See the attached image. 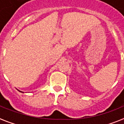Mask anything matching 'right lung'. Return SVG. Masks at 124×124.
<instances>
[{
	"mask_svg": "<svg viewBox=\"0 0 124 124\" xmlns=\"http://www.w3.org/2000/svg\"><path fill=\"white\" fill-rule=\"evenodd\" d=\"M18 91H20V92H21V93H23V92H22V91H19V90H18Z\"/></svg>",
	"mask_w": 124,
	"mask_h": 124,
	"instance_id": "right-lung-1",
	"label": "right lung"
}]
</instances>
